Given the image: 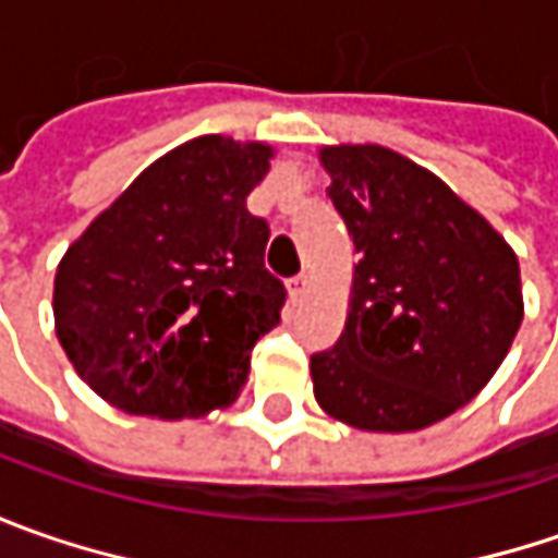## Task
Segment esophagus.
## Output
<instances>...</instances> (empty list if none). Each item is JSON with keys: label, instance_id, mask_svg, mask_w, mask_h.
Returning <instances> with one entry per match:
<instances>
[{"label": "esophagus", "instance_id": "obj_1", "mask_svg": "<svg viewBox=\"0 0 558 558\" xmlns=\"http://www.w3.org/2000/svg\"><path fill=\"white\" fill-rule=\"evenodd\" d=\"M307 289H311V276H307V272H301V276L289 279V298L294 301V304L307 294Z\"/></svg>", "mask_w": 558, "mask_h": 558}]
</instances>
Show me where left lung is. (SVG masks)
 <instances>
[{
    "mask_svg": "<svg viewBox=\"0 0 558 558\" xmlns=\"http://www.w3.org/2000/svg\"><path fill=\"white\" fill-rule=\"evenodd\" d=\"M354 251L351 311L313 395L363 432H418L482 391L522 326L519 260L478 210L381 145L319 151Z\"/></svg>",
    "mask_w": 558,
    "mask_h": 558,
    "instance_id": "8db88e82",
    "label": "left lung"
}]
</instances>
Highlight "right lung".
<instances>
[{
	"instance_id": "obj_1",
	"label": "right lung",
	"mask_w": 558,
	"mask_h": 558,
	"mask_svg": "<svg viewBox=\"0 0 558 558\" xmlns=\"http://www.w3.org/2000/svg\"><path fill=\"white\" fill-rule=\"evenodd\" d=\"M272 148L202 136L145 167L68 247L54 329L80 378L136 416H204L245 388L286 286L247 210Z\"/></svg>"
}]
</instances>
